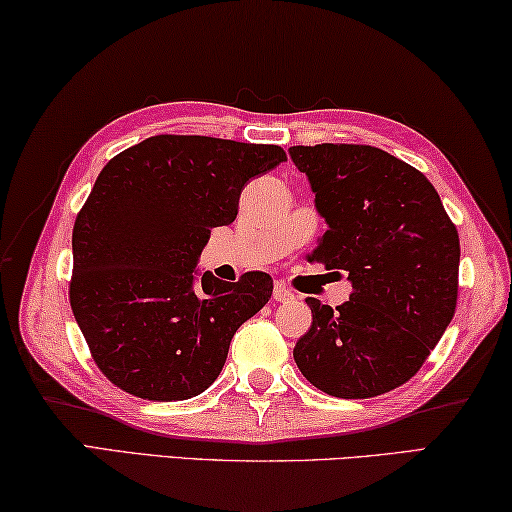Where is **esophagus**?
Wrapping results in <instances>:
<instances>
[{"mask_svg": "<svg viewBox=\"0 0 512 512\" xmlns=\"http://www.w3.org/2000/svg\"><path fill=\"white\" fill-rule=\"evenodd\" d=\"M272 297H274V301H292V299H295V292H292V290L286 286V283L276 281V283H274Z\"/></svg>", "mask_w": 512, "mask_h": 512, "instance_id": "34e87169", "label": "esophagus"}]
</instances>
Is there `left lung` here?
<instances>
[{
  "label": "left lung",
  "instance_id": "8db88e82",
  "mask_svg": "<svg viewBox=\"0 0 512 512\" xmlns=\"http://www.w3.org/2000/svg\"><path fill=\"white\" fill-rule=\"evenodd\" d=\"M329 224L308 256L349 274L342 306L308 297L299 372L331 397L367 399L420 372L456 313L460 240L433 183L372 145L290 147Z\"/></svg>",
  "mask_w": 512,
  "mask_h": 512
}]
</instances>
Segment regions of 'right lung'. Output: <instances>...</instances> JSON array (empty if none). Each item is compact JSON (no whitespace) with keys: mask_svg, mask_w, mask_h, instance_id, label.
I'll return each instance as SVG.
<instances>
[{"mask_svg":"<svg viewBox=\"0 0 512 512\" xmlns=\"http://www.w3.org/2000/svg\"><path fill=\"white\" fill-rule=\"evenodd\" d=\"M288 161L279 145L152 136L104 165L72 229L70 306L99 372L149 401H181L220 376L233 333L272 297L195 265L236 220L245 183Z\"/></svg>","mask_w":512,"mask_h":512,"instance_id":"add662e5","label":"right lung"}]
</instances>
